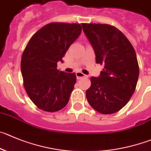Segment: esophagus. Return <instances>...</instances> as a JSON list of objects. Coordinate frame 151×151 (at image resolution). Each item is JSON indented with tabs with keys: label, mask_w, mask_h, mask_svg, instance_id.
I'll return each instance as SVG.
<instances>
[{
	"label": "esophagus",
	"mask_w": 151,
	"mask_h": 151,
	"mask_svg": "<svg viewBox=\"0 0 151 151\" xmlns=\"http://www.w3.org/2000/svg\"><path fill=\"white\" fill-rule=\"evenodd\" d=\"M76 77L78 79H80V78H85L86 76L84 74V73H82L81 72H77L76 73Z\"/></svg>",
	"instance_id": "34e87169"
}]
</instances>
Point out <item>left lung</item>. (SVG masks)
Here are the masks:
<instances>
[{
  "mask_svg": "<svg viewBox=\"0 0 151 151\" xmlns=\"http://www.w3.org/2000/svg\"><path fill=\"white\" fill-rule=\"evenodd\" d=\"M81 26L95 52L96 64L104 67L99 76L91 77L86 97L96 111L112 114L126 105L136 90L139 75L136 52L115 27L100 24Z\"/></svg>",
  "mask_w": 151,
  "mask_h": 151,
  "instance_id": "left-lung-1",
  "label": "left lung"
}]
</instances>
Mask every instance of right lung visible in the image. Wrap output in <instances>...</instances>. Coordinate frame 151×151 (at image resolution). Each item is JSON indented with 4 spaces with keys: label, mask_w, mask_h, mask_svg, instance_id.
Instances as JSON below:
<instances>
[{
    "label": "right lung",
    "mask_w": 151,
    "mask_h": 151,
    "mask_svg": "<svg viewBox=\"0 0 151 151\" xmlns=\"http://www.w3.org/2000/svg\"><path fill=\"white\" fill-rule=\"evenodd\" d=\"M81 32L77 24L50 23L30 38L21 58L26 92L41 110L56 112L64 108L76 82V73L57 69L67 50Z\"/></svg>",
    "instance_id": "add662e5"
}]
</instances>
